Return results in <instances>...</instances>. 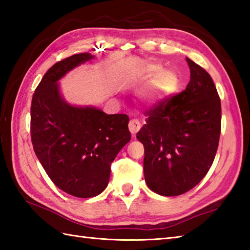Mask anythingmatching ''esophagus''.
Wrapping results in <instances>:
<instances>
[{
    "mask_svg": "<svg viewBox=\"0 0 250 250\" xmlns=\"http://www.w3.org/2000/svg\"><path fill=\"white\" fill-rule=\"evenodd\" d=\"M141 129V122L137 119H132L129 122V130L132 134H136L139 130Z\"/></svg>",
    "mask_w": 250,
    "mask_h": 250,
    "instance_id": "34e87169",
    "label": "esophagus"
}]
</instances>
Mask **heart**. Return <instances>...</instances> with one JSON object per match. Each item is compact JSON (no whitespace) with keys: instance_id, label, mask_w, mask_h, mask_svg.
<instances>
[{"instance_id":"heart-1","label":"heart","mask_w":250,"mask_h":250,"mask_svg":"<svg viewBox=\"0 0 250 250\" xmlns=\"http://www.w3.org/2000/svg\"><path fill=\"white\" fill-rule=\"evenodd\" d=\"M145 81L154 79L148 87L145 100L148 104H157L168 99L177 91L179 87V78L173 70H164L160 63H149L142 72Z\"/></svg>"}]
</instances>
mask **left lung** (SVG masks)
Segmentation results:
<instances>
[{"instance_id": "left-lung-1", "label": "left lung", "mask_w": 250, "mask_h": 250, "mask_svg": "<svg viewBox=\"0 0 250 250\" xmlns=\"http://www.w3.org/2000/svg\"><path fill=\"white\" fill-rule=\"evenodd\" d=\"M190 82L180 93L155 104L137 132L145 149L148 188L175 196L198 185L211 164L221 131V103L210 75L186 58Z\"/></svg>"}]
</instances>
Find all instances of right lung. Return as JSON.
I'll return each mask as SVG.
<instances>
[{
    "label": "right lung",
    "mask_w": 250,
    "mask_h": 250,
    "mask_svg": "<svg viewBox=\"0 0 250 250\" xmlns=\"http://www.w3.org/2000/svg\"><path fill=\"white\" fill-rule=\"evenodd\" d=\"M93 58L83 52L57 62L42 78L31 104L35 155L52 183L77 198L103 192L111 162L131 140L126 115L73 106L62 98L58 81Z\"/></svg>",
    "instance_id": "obj_1"
}]
</instances>
